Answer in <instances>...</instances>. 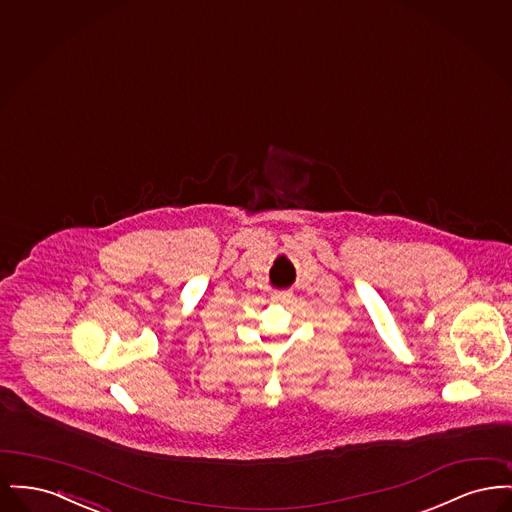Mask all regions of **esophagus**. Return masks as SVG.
Returning a JSON list of instances; mask_svg holds the SVG:
<instances>
[{
	"label": "esophagus",
	"instance_id": "esophagus-1",
	"mask_svg": "<svg viewBox=\"0 0 512 512\" xmlns=\"http://www.w3.org/2000/svg\"><path fill=\"white\" fill-rule=\"evenodd\" d=\"M274 297L280 299V301H290L293 297V293L290 292V290H286V292H276L274 293Z\"/></svg>",
	"mask_w": 512,
	"mask_h": 512
}]
</instances>
